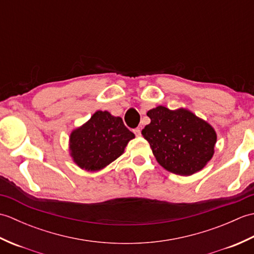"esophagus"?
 Wrapping results in <instances>:
<instances>
[{"instance_id": "esophagus-1", "label": "esophagus", "mask_w": 254, "mask_h": 254, "mask_svg": "<svg viewBox=\"0 0 254 254\" xmlns=\"http://www.w3.org/2000/svg\"><path fill=\"white\" fill-rule=\"evenodd\" d=\"M133 132H134V133H135V135H136V136H139V135H141V128H139V127H136V128H134V130H133Z\"/></svg>"}]
</instances>
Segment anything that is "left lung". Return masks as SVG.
I'll return each instance as SVG.
<instances>
[{"instance_id":"1","label":"left lung","mask_w":254,"mask_h":254,"mask_svg":"<svg viewBox=\"0 0 254 254\" xmlns=\"http://www.w3.org/2000/svg\"><path fill=\"white\" fill-rule=\"evenodd\" d=\"M147 116L150 123L142 134L166 170L191 176L203 169L213 157L216 133L191 111L158 106L149 110Z\"/></svg>"}]
</instances>
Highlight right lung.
<instances>
[{"label":"right lung","instance_id":"obj_1","mask_svg":"<svg viewBox=\"0 0 254 254\" xmlns=\"http://www.w3.org/2000/svg\"><path fill=\"white\" fill-rule=\"evenodd\" d=\"M134 137L120 117H113L108 111H97L88 122L72 132L69 150L78 167L96 171L121 156Z\"/></svg>","mask_w":254,"mask_h":254}]
</instances>
